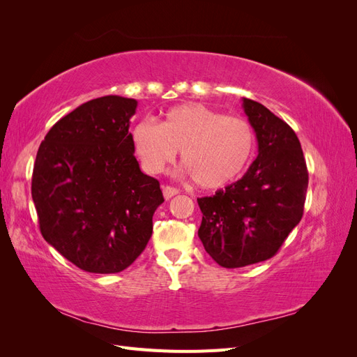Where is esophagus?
I'll list each match as a JSON object with an SVG mask.
<instances>
[{"label": "esophagus", "instance_id": "obj_1", "mask_svg": "<svg viewBox=\"0 0 357 357\" xmlns=\"http://www.w3.org/2000/svg\"><path fill=\"white\" fill-rule=\"evenodd\" d=\"M162 192H164V198H165V199H171L172 197L177 195L178 189L172 188V186H164V188H162Z\"/></svg>", "mask_w": 357, "mask_h": 357}]
</instances>
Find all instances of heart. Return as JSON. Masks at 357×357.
I'll return each mask as SVG.
<instances>
[{
  "instance_id": "obj_1",
  "label": "heart",
  "mask_w": 357,
  "mask_h": 357,
  "mask_svg": "<svg viewBox=\"0 0 357 357\" xmlns=\"http://www.w3.org/2000/svg\"><path fill=\"white\" fill-rule=\"evenodd\" d=\"M135 152L143 167L159 174L181 150V162L197 186L218 190L238 178L255 155L253 126L238 116H225L199 102L169 109L160 123L134 128Z\"/></svg>"
}]
</instances>
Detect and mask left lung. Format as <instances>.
Masks as SVG:
<instances>
[{"label": "left lung", "instance_id": "left-lung-1", "mask_svg": "<svg viewBox=\"0 0 357 357\" xmlns=\"http://www.w3.org/2000/svg\"><path fill=\"white\" fill-rule=\"evenodd\" d=\"M243 109L255 129L257 156L238 181L198 198V236L223 268L273 257L301 222L308 188L307 164L294 129L253 100L243 98Z\"/></svg>", "mask_w": 357, "mask_h": 357}]
</instances>
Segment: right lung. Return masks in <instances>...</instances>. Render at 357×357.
Returning <instances> with one entry per match:
<instances>
[{
    "mask_svg": "<svg viewBox=\"0 0 357 357\" xmlns=\"http://www.w3.org/2000/svg\"><path fill=\"white\" fill-rule=\"evenodd\" d=\"M137 101L91 100L50 128L32 171V201L43 238L95 274L121 273L143 253L159 181L139 169L129 132Z\"/></svg>",
    "mask_w": 357,
    "mask_h": 357,
    "instance_id": "obj_1",
    "label": "right lung"
}]
</instances>
